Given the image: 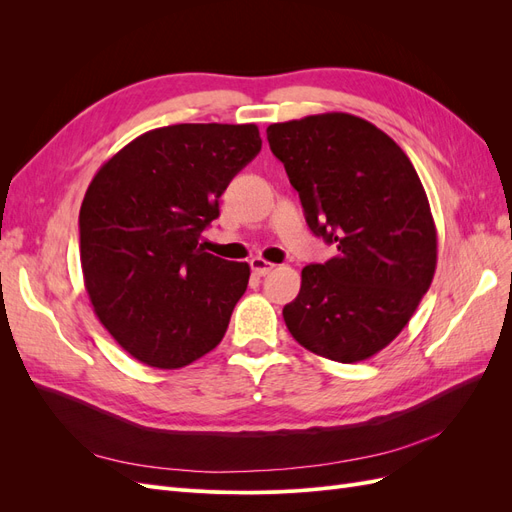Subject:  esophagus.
I'll return each mask as SVG.
<instances>
[{
  "label": "esophagus",
  "mask_w": 512,
  "mask_h": 512,
  "mask_svg": "<svg viewBox=\"0 0 512 512\" xmlns=\"http://www.w3.org/2000/svg\"><path fill=\"white\" fill-rule=\"evenodd\" d=\"M250 267H252L254 275H258V277H265V275H269L275 269L273 262H267L265 258H252L250 260Z\"/></svg>",
  "instance_id": "obj_1"
}]
</instances>
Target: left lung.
Wrapping results in <instances>:
<instances>
[{
    "label": "left lung",
    "instance_id": "8db88e82",
    "mask_svg": "<svg viewBox=\"0 0 512 512\" xmlns=\"http://www.w3.org/2000/svg\"><path fill=\"white\" fill-rule=\"evenodd\" d=\"M267 141L307 226L337 247L301 271L286 327L324 359L365 361L406 327L436 273L438 230L423 183L389 134L348 113L271 123Z\"/></svg>",
    "mask_w": 512,
    "mask_h": 512
}]
</instances>
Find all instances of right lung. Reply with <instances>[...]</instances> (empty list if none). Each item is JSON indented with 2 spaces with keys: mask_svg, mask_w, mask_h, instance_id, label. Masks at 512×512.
<instances>
[{
  "mask_svg": "<svg viewBox=\"0 0 512 512\" xmlns=\"http://www.w3.org/2000/svg\"><path fill=\"white\" fill-rule=\"evenodd\" d=\"M260 147L254 123H177L134 138L91 179L79 215L83 280L104 329L136 361L179 369L222 342L250 265L198 241Z\"/></svg>",
  "mask_w": 512,
  "mask_h": 512,
  "instance_id": "1",
  "label": "right lung"
}]
</instances>
